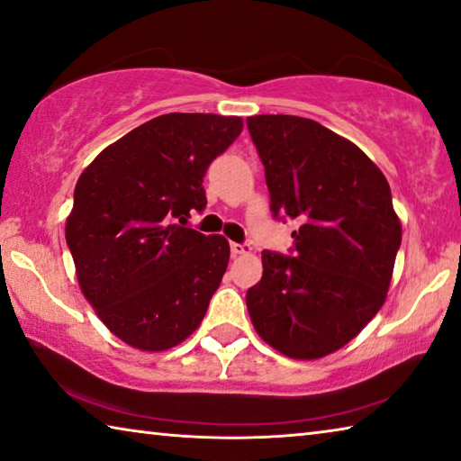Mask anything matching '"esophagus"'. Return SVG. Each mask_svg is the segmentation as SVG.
<instances>
[{
    "instance_id": "esophagus-1",
    "label": "esophagus",
    "mask_w": 461,
    "mask_h": 461,
    "mask_svg": "<svg viewBox=\"0 0 461 461\" xmlns=\"http://www.w3.org/2000/svg\"><path fill=\"white\" fill-rule=\"evenodd\" d=\"M230 248H231V256H248V254H252V246H249V244H236V241H233Z\"/></svg>"
}]
</instances>
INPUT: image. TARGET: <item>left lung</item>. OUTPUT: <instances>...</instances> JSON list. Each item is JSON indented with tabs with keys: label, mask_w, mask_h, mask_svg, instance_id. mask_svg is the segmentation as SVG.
I'll use <instances>...</instances> for the list:
<instances>
[{
	"label": "left lung",
	"mask_w": 461,
	"mask_h": 461,
	"mask_svg": "<svg viewBox=\"0 0 461 461\" xmlns=\"http://www.w3.org/2000/svg\"><path fill=\"white\" fill-rule=\"evenodd\" d=\"M275 217L301 225L293 256L262 252L246 294L254 330L294 360L352 341L384 305L402 228L386 176L354 142L299 115H252Z\"/></svg>",
	"instance_id": "left-lung-1"
}]
</instances>
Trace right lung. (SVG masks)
Wrapping results in <instances>:
<instances>
[{"label":"right lung","instance_id":"obj_1","mask_svg":"<svg viewBox=\"0 0 461 461\" xmlns=\"http://www.w3.org/2000/svg\"><path fill=\"white\" fill-rule=\"evenodd\" d=\"M238 115L167 113L83 170L65 236L85 299L115 338L165 352L201 325L230 241L185 228L207 205L203 176L240 136Z\"/></svg>","mask_w":461,"mask_h":461}]
</instances>
